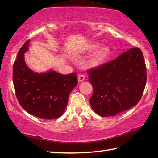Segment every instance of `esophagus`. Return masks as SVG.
<instances>
[{
  "mask_svg": "<svg viewBox=\"0 0 158 158\" xmlns=\"http://www.w3.org/2000/svg\"><path fill=\"white\" fill-rule=\"evenodd\" d=\"M77 80H78L79 82L83 81L84 80H85V75H83V74H80L78 75V77H77Z\"/></svg>",
  "mask_w": 158,
  "mask_h": 158,
  "instance_id": "1",
  "label": "esophagus"
}]
</instances>
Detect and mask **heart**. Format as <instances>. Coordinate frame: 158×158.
<instances>
[{
	"mask_svg": "<svg viewBox=\"0 0 158 158\" xmlns=\"http://www.w3.org/2000/svg\"><path fill=\"white\" fill-rule=\"evenodd\" d=\"M99 47V44H94L89 47L90 49H96ZM110 53L109 48L108 47H102L98 51L94 53V55L90 58V62L92 65H98L106 60Z\"/></svg>",
	"mask_w": 158,
	"mask_h": 158,
	"instance_id": "obj_1",
	"label": "heart"
}]
</instances>
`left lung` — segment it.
Masks as SVG:
<instances>
[{
  "label": "left lung",
  "instance_id": "obj_1",
  "mask_svg": "<svg viewBox=\"0 0 158 158\" xmlns=\"http://www.w3.org/2000/svg\"><path fill=\"white\" fill-rule=\"evenodd\" d=\"M87 73L94 88L90 106L104 117L114 116L137 105L147 82L145 62L137 47Z\"/></svg>",
  "mask_w": 158,
  "mask_h": 158
}]
</instances>
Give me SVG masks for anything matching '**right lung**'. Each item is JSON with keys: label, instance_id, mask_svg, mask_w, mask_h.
I'll return each mask as SVG.
<instances>
[{"label": "right lung", "instance_id": "obj_1", "mask_svg": "<svg viewBox=\"0 0 158 158\" xmlns=\"http://www.w3.org/2000/svg\"><path fill=\"white\" fill-rule=\"evenodd\" d=\"M29 40L19 50L13 66V82L19 104L28 113L44 119H55L63 114L69 95L77 83L75 73L62 75L50 70L34 72L24 61Z\"/></svg>", "mask_w": 158, "mask_h": 158}]
</instances>
